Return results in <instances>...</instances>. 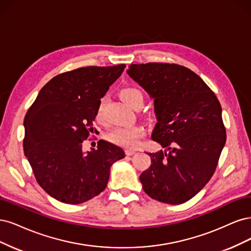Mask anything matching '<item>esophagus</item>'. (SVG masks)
Returning a JSON list of instances; mask_svg holds the SVG:
<instances>
[{
	"label": "esophagus",
	"mask_w": 251,
	"mask_h": 251,
	"mask_svg": "<svg viewBox=\"0 0 251 251\" xmlns=\"http://www.w3.org/2000/svg\"><path fill=\"white\" fill-rule=\"evenodd\" d=\"M125 153H126L127 156H131V155L135 154V151H134V150H131V149H126Z\"/></svg>",
	"instance_id": "esophagus-1"
}]
</instances>
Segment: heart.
<instances>
[{"label":"heart","mask_w":251,"mask_h":251,"mask_svg":"<svg viewBox=\"0 0 251 251\" xmlns=\"http://www.w3.org/2000/svg\"><path fill=\"white\" fill-rule=\"evenodd\" d=\"M122 99L132 108L137 106H143L145 96L140 87L130 85L122 88L120 92ZM106 102V96H103L99 100L96 108V119L99 122H103L104 120V105ZM145 135V129L141 125H130V126H117L112 128L107 133V140L118 145V146L132 149L135 148L139 144V141Z\"/></svg>","instance_id":"heart-1"}]
</instances>
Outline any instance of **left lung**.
I'll return each mask as SVG.
<instances>
[{
	"label": "left lung",
	"instance_id": "left-lung-1",
	"mask_svg": "<svg viewBox=\"0 0 251 251\" xmlns=\"http://www.w3.org/2000/svg\"><path fill=\"white\" fill-rule=\"evenodd\" d=\"M128 75L154 98L152 139L169 151L148 153L145 193L168 204L190 200L212 178L226 142L222 109L197 74L176 63L130 64Z\"/></svg>",
	"mask_w": 251,
	"mask_h": 251
}]
</instances>
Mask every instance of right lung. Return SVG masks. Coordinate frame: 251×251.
<instances>
[{
    "mask_svg": "<svg viewBox=\"0 0 251 251\" xmlns=\"http://www.w3.org/2000/svg\"><path fill=\"white\" fill-rule=\"evenodd\" d=\"M125 68L92 66L53 77L24 119L23 147L35 179L63 203H82L99 195L110 166L125 156L122 148L102 140L97 149L82 152L83 142L96 130L99 100Z\"/></svg>",
    "mask_w": 251,
    "mask_h": 251,
    "instance_id": "obj_1",
    "label": "right lung"
}]
</instances>
